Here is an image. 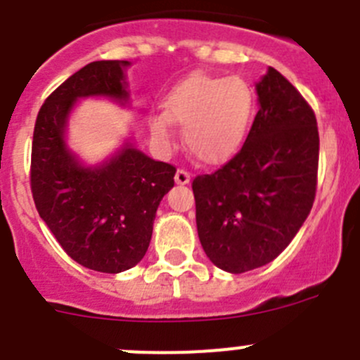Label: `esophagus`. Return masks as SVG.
Wrapping results in <instances>:
<instances>
[{"mask_svg": "<svg viewBox=\"0 0 360 360\" xmlns=\"http://www.w3.org/2000/svg\"><path fill=\"white\" fill-rule=\"evenodd\" d=\"M176 183L177 184H188V183H190V172H188V170H184V169H177Z\"/></svg>", "mask_w": 360, "mask_h": 360, "instance_id": "1", "label": "esophagus"}]
</instances>
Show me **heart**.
<instances>
[{
  "mask_svg": "<svg viewBox=\"0 0 360 360\" xmlns=\"http://www.w3.org/2000/svg\"><path fill=\"white\" fill-rule=\"evenodd\" d=\"M256 96L243 78L195 72L177 83L165 101L167 113L149 119L156 140L169 143L172 122L184 127V142L197 160L220 163L236 153L247 136Z\"/></svg>",
  "mask_w": 360,
  "mask_h": 360,
  "instance_id": "b5f03b06",
  "label": "heart"
}]
</instances>
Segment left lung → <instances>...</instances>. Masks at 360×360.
<instances>
[{"mask_svg": "<svg viewBox=\"0 0 360 360\" xmlns=\"http://www.w3.org/2000/svg\"><path fill=\"white\" fill-rule=\"evenodd\" d=\"M259 112L243 147L197 176V233L214 266L243 274L281 254L316 197L320 136L314 112L274 67L256 85Z\"/></svg>", "mask_w": 360, "mask_h": 360, "instance_id": "8db88e82", "label": "left lung"}]
</instances>
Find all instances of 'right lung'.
I'll return each mask as SVG.
<instances>
[{
    "mask_svg": "<svg viewBox=\"0 0 360 360\" xmlns=\"http://www.w3.org/2000/svg\"><path fill=\"white\" fill-rule=\"evenodd\" d=\"M127 65L101 60L74 72L44 101L33 129L30 184L37 211L67 256L103 274L142 261L156 210L176 174L174 165L150 160L131 143L94 169L67 149L65 126L76 101L104 96L126 103Z\"/></svg>",
    "mask_w": 360,
    "mask_h": 360,
    "instance_id": "add662e5",
    "label": "right lung"
}]
</instances>
